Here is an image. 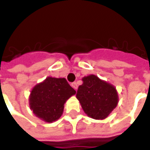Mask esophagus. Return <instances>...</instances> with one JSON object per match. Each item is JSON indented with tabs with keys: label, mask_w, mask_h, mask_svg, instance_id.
Here are the masks:
<instances>
[{
	"label": "esophagus",
	"mask_w": 150,
	"mask_h": 150,
	"mask_svg": "<svg viewBox=\"0 0 150 150\" xmlns=\"http://www.w3.org/2000/svg\"><path fill=\"white\" fill-rule=\"evenodd\" d=\"M71 87L74 88V89H75V90H77V88H78V85H77V83H75V82L72 83Z\"/></svg>",
	"instance_id": "1"
}]
</instances>
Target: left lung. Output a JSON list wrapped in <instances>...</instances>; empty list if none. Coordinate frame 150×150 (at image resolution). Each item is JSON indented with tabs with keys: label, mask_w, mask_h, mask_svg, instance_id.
<instances>
[{
	"label": "left lung",
	"mask_w": 150,
	"mask_h": 150,
	"mask_svg": "<svg viewBox=\"0 0 150 150\" xmlns=\"http://www.w3.org/2000/svg\"><path fill=\"white\" fill-rule=\"evenodd\" d=\"M83 84L78 88V99L84 112L96 120H104L108 116L119 102L116 88L95 75L82 79Z\"/></svg>",
	"instance_id": "obj_1"
}]
</instances>
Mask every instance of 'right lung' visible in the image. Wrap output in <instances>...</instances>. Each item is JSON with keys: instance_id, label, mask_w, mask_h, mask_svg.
<instances>
[{"instance_id": "obj_1", "label": "right lung", "mask_w": 150, "mask_h": 150, "mask_svg": "<svg viewBox=\"0 0 150 150\" xmlns=\"http://www.w3.org/2000/svg\"><path fill=\"white\" fill-rule=\"evenodd\" d=\"M76 91L65 78H47L34 86L29 97L30 108L43 121L52 123L63 112L64 104Z\"/></svg>"}]
</instances>
